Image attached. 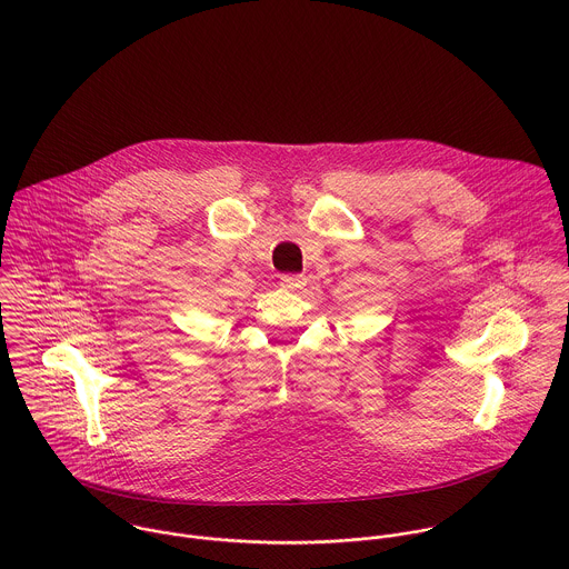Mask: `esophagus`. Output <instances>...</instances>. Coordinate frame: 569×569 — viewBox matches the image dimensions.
Returning <instances> with one entry per match:
<instances>
[{
  "label": "esophagus",
  "instance_id": "1",
  "mask_svg": "<svg viewBox=\"0 0 569 569\" xmlns=\"http://www.w3.org/2000/svg\"><path fill=\"white\" fill-rule=\"evenodd\" d=\"M305 284H307V278L300 276V273H284V276L280 278V287H282V289H289V291H298V289H302Z\"/></svg>",
  "mask_w": 569,
  "mask_h": 569
}]
</instances>
